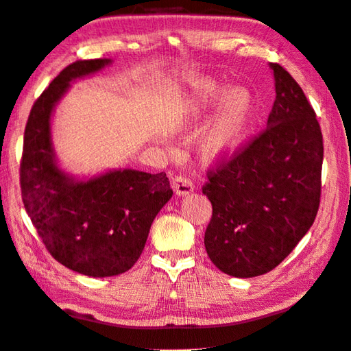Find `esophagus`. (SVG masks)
I'll list each match as a JSON object with an SVG mask.
<instances>
[{"mask_svg":"<svg viewBox=\"0 0 351 351\" xmlns=\"http://www.w3.org/2000/svg\"><path fill=\"white\" fill-rule=\"evenodd\" d=\"M171 187H173L175 193L180 195V196L192 193L193 189H195L192 180L187 178L186 175H176L173 180H171Z\"/></svg>","mask_w":351,"mask_h":351,"instance_id":"esophagus-1","label":"esophagus"}]
</instances>
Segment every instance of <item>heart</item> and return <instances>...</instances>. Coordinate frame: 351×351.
Instances as JSON below:
<instances>
[{
  "mask_svg": "<svg viewBox=\"0 0 351 351\" xmlns=\"http://www.w3.org/2000/svg\"><path fill=\"white\" fill-rule=\"evenodd\" d=\"M221 99L218 112L207 124L199 138V152L206 159H216L230 154L244 136L252 113V99L242 88L224 92L213 80H197L192 84L190 109L199 113L213 107Z\"/></svg>",
  "mask_w": 351,
  "mask_h": 351,
  "instance_id": "1",
  "label": "heart"
}]
</instances>
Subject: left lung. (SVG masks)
<instances>
[{
    "instance_id": "1",
    "label": "left lung",
    "mask_w": 351,
    "mask_h": 351,
    "mask_svg": "<svg viewBox=\"0 0 351 351\" xmlns=\"http://www.w3.org/2000/svg\"><path fill=\"white\" fill-rule=\"evenodd\" d=\"M276 99L263 130L207 170L212 202L204 245L237 278L278 267L313 226L321 202V125L295 78L271 62Z\"/></svg>"
}]
</instances>
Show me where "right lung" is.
I'll return each mask as SVG.
<instances>
[{"instance_id":"right-lung-1","label":"right lung","mask_w":351,"mask_h":351,"mask_svg":"<svg viewBox=\"0 0 351 351\" xmlns=\"http://www.w3.org/2000/svg\"><path fill=\"white\" fill-rule=\"evenodd\" d=\"M109 60H78L62 69L38 98L24 130L20 184L24 208L52 256L93 278L132 269L144 250L152 222L173 190L164 171L117 170L87 182L56 167L50 114L70 81L98 72Z\"/></svg>"}]
</instances>
